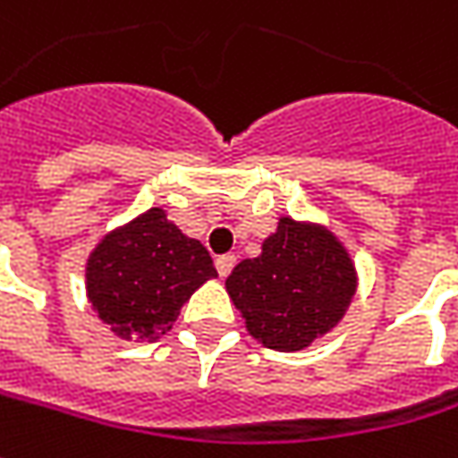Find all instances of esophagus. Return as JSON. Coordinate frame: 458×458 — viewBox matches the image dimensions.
<instances>
[{
	"instance_id": "esophagus-1",
	"label": "esophagus",
	"mask_w": 458,
	"mask_h": 458,
	"mask_svg": "<svg viewBox=\"0 0 458 458\" xmlns=\"http://www.w3.org/2000/svg\"><path fill=\"white\" fill-rule=\"evenodd\" d=\"M215 267H217V274H220V276H228L230 271H233V267H235V256H233V253H223V256H217Z\"/></svg>"
}]
</instances>
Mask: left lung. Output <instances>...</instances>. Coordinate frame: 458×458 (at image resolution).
<instances>
[{
	"label": "left lung",
	"mask_w": 458,
	"mask_h": 458,
	"mask_svg": "<svg viewBox=\"0 0 458 458\" xmlns=\"http://www.w3.org/2000/svg\"><path fill=\"white\" fill-rule=\"evenodd\" d=\"M359 271L344 241L312 220L279 217L256 259L225 279L246 330L271 351L294 353L335 328L353 302Z\"/></svg>",
	"instance_id": "1"
}]
</instances>
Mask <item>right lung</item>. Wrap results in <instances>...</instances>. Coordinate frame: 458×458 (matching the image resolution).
Wrapping results in <instances>:
<instances>
[{"instance_id": "obj_1", "label": "right lung", "mask_w": 458, "mask_h": 458, "mask_svg": "<svg viewBox=\"0 0 458 458\" xmlns=\"http://www.w3.org/2000/svg\"><path fill=\"white\" fill-rule=\"evenodd\" d=\"M84 276L94 315L114 335L153 344L217 271L197 238L184 235L164 208H150L91 249Z\"/></svg>"}]
</instances>
